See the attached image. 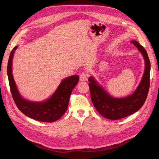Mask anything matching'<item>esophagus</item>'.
Segmentation results:
<instances>
[{
    "mask_svg": "<svg viewBox=\"0 0 159 159\" xmlns=\"http://www.w3.org/2000/svg\"><path fill=\"white\" fill-rule=\"evenodd\" d=\"M88 78V74L84 73L83 72L82 74H81L80 75V80L81 81H87Z\"/></svg>",
    "mask_w": 159,
    "mask_h": 159,
    "instance_id": "34e87169",
    "label": "esophagus"
}]
</instances>
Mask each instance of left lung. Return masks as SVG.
<instances>
[{
    "mask_svg": "<svg viewBox=\"0 0 159 159\" xmlns=\"http://www.w3.org/2000/svg\"><path fill=\"white\" fill-rule=\"evenodd\" d=\"M131 43L141 53L145 61L142 80L132 95L123 98H112L93 77L88 79L91 99L94 107L103 117L111 120L122 119L135 113L143 106L147 98L150 86V60L147 51L138 42L132 40Z\"/></svg>",
    "mask_w": 159,
    "mask_h": 159,
    "instance_id": "left-lung-1",
    "label": "left lung"
}]
</instances>
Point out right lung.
<instances>
[{
  "mask_svg": "<svg viewBox=\"0 0 159 159\" xmlns=\"http://www.w3.org/2000/svg\"><path fill=\"white\" fill-rule=\"evenodd\" d=\"M15 46L11 51L7 66L11 92L18 109L27 117L38 121L52 123L58 120L68 109L71 91L79 81L78 75L64 79L52 97L45 102H33L24 99L19 93L12 73V61Z\"/></svg>",
  "mask_w": 159,
  "mask_h": 159,
  "instance_id": "obj_1",
  "label": "right lung"
}]
</instances>
